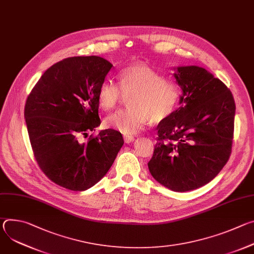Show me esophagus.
<instances>
[{
	"label": "esophagus",
	"instance_id": "34e87169",
	"mask_svg": "<svg viewBox=\"0 0 254 254\" xmlns=\"http://www.w3.org/2000/svg\"><path fill=\"white\" fill-rule=\"evenodd\" d=\"M133 139H134V137L131 135H124V140L126 143H130Z\"/></svg>",
	"mask_w": 254,
	"mask_h": 254
}]
</instances>
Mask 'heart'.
Returning a JSON list of instances; mask_svg holds the SVG:
<instances>
[{
    "label": "heart",
    "mask_w": 254,
    "mask_h": 254,
    "mask_svg": "<svg viewBox=\"0 0 254 254\" xmlns=\"http://www.w3.org/2000/svg\"><path fill=\"white\" fill-rule=\"evenodd\" d=\"M125 96H130L129 107L108 117L105 126L124 134H135L150 120L160 123L175 112L181 87L147 65L133 64L121 71L119 84L105 80L97 91L99 106L105 112L113 111Z\"/></svg>",
    "instance_id": "obj_1"
}]
</instances>
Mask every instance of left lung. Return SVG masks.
Returning a JSON list of instances; mask_svg holds the SVG:
<instances>
[{"label":"left lung","mask_w":254,"mask_h":254,"mask_svg":"<svg viewBox=\"0 0 254 254\" xmlns=\"http://www.w3.org/2000/svg\"><path fill=\"white\" fill-rule=\"evenodd\" d=\"M174 76L182 105L159 124L148 166L160 184L186 192L209 183L229 160L235 102L227 86L202 67H177Z\"/></svg>","instance_id":"obj_1"}]
</instances>
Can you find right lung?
Returning <instances> with one entry per match:
<instances>
[{"instance_id":"right-lung-1","label":"right lung","mask_w":254,"mask_h":254,"mask_svg":"<svg viewBox=\"0 0 254 254\" xmlns=\"http://www.w3.org/2000/svg\"><path fill=\"white\" fill-rule=\"evenodd\" d=\"M113 64L98 56L65 58L31 90L24 116L34 157L53 183L71 191L95 185L111 169L124 138L100 125L97 91Z\"/></svg>"}]
</instances>
